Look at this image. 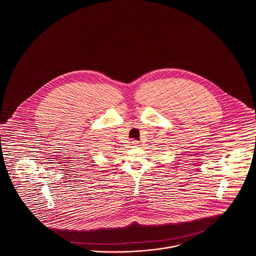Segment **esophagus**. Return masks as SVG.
<instances>
[{"label":"esophagus","mask_w":256,"mask_h":256,"mask_svg":"<svg viewBox=\"0 0 256 256\" xmlns=\"http://www.w3.org/2000/svg\"><path fill=\"white\" fill-rule=\"evenodd\" d=\"M132 146H139V142L138 141H136V140H132Z\"/></svg>","instance_id":"1"}]
</instances>
